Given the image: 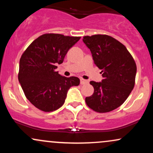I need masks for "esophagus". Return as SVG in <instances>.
<instances>
[{
	"instance_id": "obj_1",
	"label": "esophagus",
	"mask_w": 153,
	"mask_h": 153,
	"mask_svg": "<svg viewBox=\"0 0 153 153\" xmlns=\"http://www.w3.org/2000/svg\"><path fill=\"white\" fill-rule=\"evenodd\" d=\"M88 80H85L83 78H80V84L81 85H84V84H88Z\"/></svg>"
}]
</instances>
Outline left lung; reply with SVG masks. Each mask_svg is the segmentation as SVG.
Here are the masks:
<instances>
[{
    "label": "left lung",
    "instance_id": "obj_1",
    "mask_svg": "<svg viewBox=\"0 0 153 153\" xmlns=\"http://www.w3.org/2000/svg\"><path fill=\"white\" fill-rule=\"evenodd\" d=\"M90 49L96 65L102 70L101 82L91 81L94 92L85 98L89 108L106 113L120 106L134 88L137 66L123 44L106 34L85 36L82 39Z\"/></svg>",
    "mask_w": 153,
    "mask_h": 153
}]
</instances>
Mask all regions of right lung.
<instances>
[{"label": "right lung", "instance_id": "obj_1", "mask_svg": "<svg viewBox=\"0 0 153 153\" xmlns=\"http://www.w3.org/2000/svg\"><path fill=\"white\" fill-rule=\"evenodd\" d=\"M80 36L49 33L39 36L26 48L19 62V81L26 99L45 112L64 104L68 89L80 84V79L62 76L56 71L68 51Z\"/></svg>", "mask_w": 153, "mask_h": 153}]
</instances>
